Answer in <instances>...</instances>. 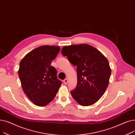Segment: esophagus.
<instances>
[{"label": "esophagus", "instance_id": "obj_1", "mask_svg": "<svg viewBox=\"0 0 135 135\" xmlns=\"http://www.w3.org/2000/svg\"><path fill=\"white\" fill-rule=\"evenodd\" d=\"M68 79L66 78V79H65V80H64V83H65V85H66L67 84V83H68Z\"/></svg>", "mask_w": 135, "mask_h": 135}]
</instances>
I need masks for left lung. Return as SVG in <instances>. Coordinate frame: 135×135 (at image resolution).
Wrapping results in <instances>:
<instances>
[{
  "label": "left lung",
  "instance_id": "left-lung-1",
  "mask_svg": "<svg viewBox=\"0 0 135 135\" xmlns=\"http://www.w3.org/2000/svg\"><path fill=\"white\" fill-rule=\"evenodd\" d=\"M61 54L77 66L78 83L71 91L72 97L82 106L94 104L104 94L109 82L111 69L107 57L87 44L64 46Z\"/></svg>",
  "mask_w": 135,
  "mask_h": 135
}]
</instances>
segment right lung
<instances>
[{
	"label": "right lung",
	"mask_w": 135,
	"mask_h": 135,
	"mask_svg": "<svg viewBox=\"0 0 135 135\" xmlns=\"http://www.w3.org/2000/svg\"><path fill=\"white\" fill-rule=\"evenodd\" d=\"M59 50V46H42L31 50L20 62L18 74L23 91L37 106L52 102L61 85L56 70L51 66Z\"/></svg>",
	"instance_id": "obj_1"
}]
</instances>
